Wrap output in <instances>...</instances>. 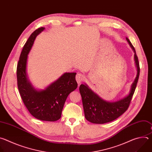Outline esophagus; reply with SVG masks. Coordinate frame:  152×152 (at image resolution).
Masks as SVG:
<instances>
[{"mask_svg":"<svg viewBox=\"0 0 152 152\" xmlns=\"http://www.w3.org/2000/svg\"><path fill=\"white\" fill-rule=\"evenodd\" d=\"M84 78H85L84 75L81 73H77L76 76V80L78 84H80L83 80Z\"/></svg>","mask_w":152,"mask_h":152,"instance_id":"1","label":"esophagus"}]
</instances>
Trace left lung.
Wrapping results in <instances>:
<instances>
[{"label":"left lung","instance_id":"8db88e82","mask_svg":"<svg viewBox=\"0 0 152 152\" xmlns=\"http://www.w3.org/2000/svg\"><path fill=\"white\" fill-rule=\"evenodd\" d=\"M126 39L135 53L134 59L137 69V76L131 85V88L129 94L118 101L110 102L101 99L86 84H81L79 86L85 117L91 123L104 124L111 122L125 113L129 106L137 85L140 69L135 48L127 37Z\"/></svg>","mask_w":152,"mask_h":152}]
</instances>
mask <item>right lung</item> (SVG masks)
Here are the masks:
<instances>
[{"mask_svg": "<svg viewBox=\"0 0 152 152\" xmlns=\"http://www.w3.org/2000/svg\"><path fill=\"white\" fill-rule=\"evenodd\" d=\"M45 29L35 30L24 45L17 67V86L21 99L32 116L42 121H55L61 118L64 103L69 94L77 88V83L76 73H64L42 90L35 89L30 82L26 73L28 55L36 37Z\"/></svg>", "mask_w": 152, "mask_h": 152, "instance_id": "obj_1", "label": "right lung"}]
</instances>
